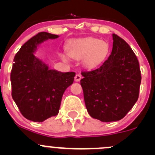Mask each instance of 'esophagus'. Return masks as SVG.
Instances as JSON below:
<instances>
[{
    "label": "esophagus",
    "mask_w": 155,
    "mask_h": 155,
    "mask_svg": "<svg viewBox=\"0 0 155 155\" xmlns=\"http://www.w3.org/2000/svg\"><path fill=\"white\" fill-rule=\"evenodd\" d=\"M81 79H82V76L80 74H76L75 76V81L76 82H79L81 80Z\"/></svg>",
    "instance_id": "34e87169"
}]
</instances>
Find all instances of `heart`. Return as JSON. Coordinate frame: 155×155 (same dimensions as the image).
Masks as SVG:
<instances>
[{
	"label": "heart",
	"instance_id": "obj_1",
	"mask_svg": "<svg viewBox=\"0 0 155 155\" xmlns=\"http://www.w3.org/2000/svg\"><path fill=\"white\" fill-rule=\"evenodd\" d=\"M67 51L69 55L76 60H82L85 68L93 69L99 66L109 52L107 42L95 38H87L76 40L68 46ZM62 60L67 61L68 57L61 54Z\"/></svg>",
	"mask_w": 155,
	"mask_h": 155
}]
</instances>
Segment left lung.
Listing matches in <instances>:
<instances>
[{"label":"left lung","mask_w":155,"mask_h":155,"mask_svg":"<svg viewBox=\"0 0 155 155\" xmlns=\"http://www.w3.org/2000/svg\"><path fill=\"white\" fill-rule=\"evenodd\" d=\"M111 54L102 66L82 72L80 84L89 115L103 122L119 121L139 97L141 72L138 59L123 39L112 34Z\"/></svg>","instance_id":"1"}]
</instances>
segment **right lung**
Wrapping results in <instances>:
<instances>
[{
	"label": "right lung",
	"mask_w": 155,
	"mask_h": 155,
	"mask_svg": "<svg viewBox=\"0 0 155 155\" xmlns=\"http://www.w3.org/2000/svg\"><path fill=\"white\" fill-rule=\"evenodd\" d=\"M59 36L38 33L16 53L10 75L12 97L21 115L30 121L43 122L58 114L62 96L72 85L76 73L48 69L34 53L40 44Z\"/></svg>",
	"instance_id": "add662e5"
}]
</instances>
